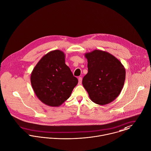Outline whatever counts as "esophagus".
<instances>
[{"label":"esophagus","instance_id":"34e87169","mask_svg":"<svg viewBox=\"0 0 151 151\" xmlns=\"http://www.w3.org/2000/svg\"><path fill=\"white\" fill-rule=\"evenodd\" d=\"M78 81H79L78 84H81L82 82V78L81 77H79V78H78Z\"/></svg>","mask_w":151,"mask_h":151}]
</instances>
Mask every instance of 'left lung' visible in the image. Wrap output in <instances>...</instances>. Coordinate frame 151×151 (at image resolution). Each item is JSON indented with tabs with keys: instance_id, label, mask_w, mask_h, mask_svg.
I'll return each instance as SVG.
<instances>
[{
	"instance_id": "1",
	"label": "left lung",
	"mask_w": 151,
	"mask_h": 151,
	"mask_svg": "<svg viewBox=\"0 0 151 151\" xmlns=\"http://www.w3.org/2000/svg\"><path fill=\"white\" fill-rule=\"evenodd\" d=\"M88 72L82 84L93 102L104 105L115 100L124 83L126 70L121 62L111 54L94 50L84 54Z\"/></svg>"
}]
</instances>
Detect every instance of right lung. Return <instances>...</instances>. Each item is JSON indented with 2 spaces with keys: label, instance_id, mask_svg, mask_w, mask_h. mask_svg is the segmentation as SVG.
<instances>
[{
  "label": "right lung",
  "instance_id": "obj_1",
  "mask_svg": "<svg viewBox=\"0 0 151 151\" xmlns=\"http://www.w3.org/2000/svg\"><path fill=\"white\" fill-rule=\"evenodd\" d=\"M65 57L62 51H51L42 57L31 73V82L36 96L48 106L62 105L78 83L65 64Z\"/></svg>",
  "mask_w": 151,
  "mask_h": 151
}]
</instances>
